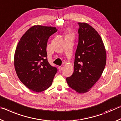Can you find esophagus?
I'll use <instances>...</instances> for the list:
<instances>
[{"mask_svg": "<svg viewBox=\"0 0 121 121\" xmlns=\"http://www.w3.org/2000/svg\"><path fill=\"white\" fill-rule=\"evenodd\" d=\"M63 69V68L62 66H58V70L59 71H62Z\"/></svg>", "mask_w": 121, "mask_h": 121, "instance_id": "esophagus-1", "label": "esophagus"}]
</instances>
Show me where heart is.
<instances>
[{
  "label": "heart",
  "instance_id": "heart-1",
  "mask_svg": "<svg viewBox=\"0 0 121 121\" xmlns=\"http://www.w3.org/2000/svg\"><path fill=\"white\" fill-rule=\"evenodd\" d=\"M69 35H71V34H69Z\"/></svg>",
  "mask_w": 121,
  "mask_h": 121
}]
</instances>
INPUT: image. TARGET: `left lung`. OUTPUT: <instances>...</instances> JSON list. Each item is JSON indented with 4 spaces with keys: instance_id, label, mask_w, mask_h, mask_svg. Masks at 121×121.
I'll use <instances>...</instances> for the list:
<instances>
[{
    "instance_id": "8db88e82",
    "label": "left lung",
    "mask_w": 121,
    "mask_h": 121,
    "mask_svg": "<svg viewBox=\"0 0 121 121\" xmlns=\"http://www.w3.org/2000/svg\"><path fill=\"white\" fill-rule=\"evenodd\" d=\"M79 42L75 55L74 72L66 78L69 87L85 93L100 79L106 64V50L99 34L86 22H78Z\"/></svg>"
}]
</instances>
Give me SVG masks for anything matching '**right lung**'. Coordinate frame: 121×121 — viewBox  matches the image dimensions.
I'll list each match as a JSON object with an SVG mask.
<instances>
[{
    "instance_id": "add662e5",
    "label": "right lung",
    "mask_w": 121,
    "mask_h": 121,
    "mask_svg": "<svg viewBox=\"0 0 121 121\" xmlns=\"http://www.w3.org/2000/svg\"><path fill=\"white\" fill-rule=\"evenodd\" d=\"M56 27L34 25L21 37L16 48L14 65L20 80L39 93L50 87L57 70L48 62L47 45Z\"/></svg>"
}]
</instances>
